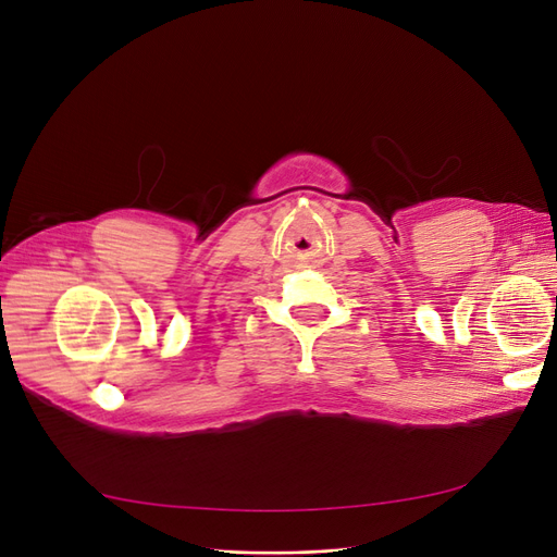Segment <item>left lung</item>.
Returning <instances> with one entry per match:
<instances>
[{
  "instance_id": "left-lung-1",
  "label": "left lung",
  "mask_w": 557,
  "mask_h": 557,
  "mask_svg": "<svg viewBox=\"0 0 557 557\" xmlns=\"http://www.w3.org/2000/svg\"><path fill=\"white\" fill-rule=\"evenodd\" d=\"M555 299H557V297H555Z\"/></svg>"
}]
</instances>
